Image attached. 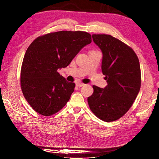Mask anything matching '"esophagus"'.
Returning a JSON list of instances; mask_svg holds the SVG:
<instances>
[{"mask_svg": "<svg viewBox=\"0 0 159 159\" xmlns=\"http://www.w3.org/2000/svg\"><path fill=\"white\" fill-rule=\"evenodd\" d=\"M76 85H77L78 87H81L85 85V84H83V83H76Z\"/></svg>", "mask_w": 159, "mask_h": 159, "instance_id": "obj_1", "label": "esophagus"}]
</instances>
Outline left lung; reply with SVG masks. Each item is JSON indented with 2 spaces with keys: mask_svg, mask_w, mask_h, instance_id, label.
<instances>
[{
  "mask_svg": "<svg viewBox=\"0 0 159 159\" xmlns=\"http://www.w3.org/2000/svg\"><path fill=\"white\" fill-rule=\"evenodd\" d=\"M102 53V72L108 85L93 86L87 101L99 119L110 122L129 110L139 92L141 69L139 59L130 47L110 35H92Z\"/></svg>",
  "mask_w": 159,
  "mask_h": 159,
  "instance_id": "obj_1",
  "label": "left lung"
}]
</instances>
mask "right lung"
<instances>
[{
	"mask_svg": "<svg viewBox=\"0 0 159 159\" xmlns=\"http://www.w3.org/2000/svg\"><path fill=\"white\" fill-rule=\"evenodd\" d=\"M92 42L84 31H59L35 39L24 57L20 84L25 99L44 116L56 113L70 98L75 84L57 70L69 65L84 46Z\"/></svg>",
	"mask_w": 159,
	"mask_h": 159,
	"instance_id": "obj_1",
	"label": "right lung"
}]
</instances>
